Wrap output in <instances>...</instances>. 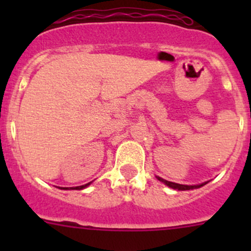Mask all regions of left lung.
<instances>
[{
	"label": "left lung",
	"mask_w": 251,
	"mask_h": 251,
	"mask_svg": "<svg viewBox=\"0 0 251 251\" xmlns=\"http://www.w3.org/2000/svg\"><path fill=\"white\" fill-rule=\"evenodd\" d=\"M156 178H158L160 182H163L164 184H166L168 187H170V188L176 189V191H189V189L201 188V187L205 186V184L209 182V181H207V182H204V183H201V184H193V186H188V184H179V183H175V182L166 181V179L161 178V177H159V176H156Z\"/></svg>",
	"instance_id": "left-lung-1"
}]
</instances>
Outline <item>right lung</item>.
<instances>
[{"instance_id":"right-lung-1","label":"right lung","mask_w":251,"mask_h":251,"mask_svg":"<svg viewBox=\"0 0 251 251\" xmlns=\"http://www.w3.org/2000/svg\"><path fill=\"white\" fill-rule=\"evenodd\" d=\"M91 183H92V182H88V183L82 184V186H78V187H70V188H68V187H58V188H59V189H65V191H67V189H76V191H81V189H85L86 187L90 186Z\"/></svg>"}]
</instances>
